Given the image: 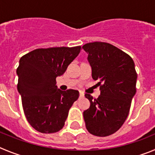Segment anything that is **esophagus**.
Segmentation results:
<instances>
[{"instance_id": "obj_1", "label": "esophagus", "mask_w": 155, "mask_h": 155, "mask_svg": "<svg viewBox=\"0 0 155 155\" xmlns=\"http://www.w3.org/2000/svg\"><path fill=\"white\" fill-rule=\"evenodd\" d=\"M79 97H84V93H83V92H79Z\"/></svg>"}]
</instances>
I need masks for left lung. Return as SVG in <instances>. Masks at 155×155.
I'll list each match as a JSON object with an SVG mask.
<instances>
[{"label":"left lung","instance_id":"8db88e82","mask_svg":"<svg viewBox=\"0 0 155 155\" xmlns=\"http://www.w3.org/2000/svg\"><path fill=\"white\" fill-rule=\"evenodd\" d=\"M83 48L100 90L97 99L85 94L90 102V108L83 112L86 127L91 134L107 137L117 131L129 114L136 93L134 62L124 51L107 42H90Z\"/></svg>","mask_w":155,"mask_h":155}]
</instances>
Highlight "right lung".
<instances>
[{
    "mask_svg": "<svg viewBox=\"0 0 155 155\" xmlns=\"http://www.w3.org/2000/svg\"><path fill=\"white\" fill-rule=\"evenodd\" d=\"M80 49L81 46L37 48L20 58L18 90L26 119L37 131L55 133L65 125L79 93L58 90L55 79L65 72Z\"/></svg>",
    "mask_w": 155,
    "mask_h": 155,
    "instance_id": "1",
    "label": "right lung"
}]
</instances>
